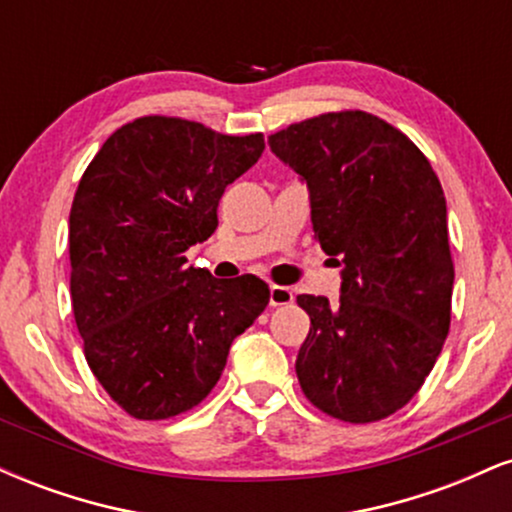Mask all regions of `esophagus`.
<instances>
[{"mask_svg": "<svg viewBox=\"0 0 512 512\" xmlns=\"http://www.w3.org/2000/svg\"><path fill=\"white\" fill-rule=\"evenodd\" d=\"M293 303V291L286 289V286H269V305L272 308H279V305H289Z\"/></svg>", "mask_w": 512, "mask_h": 512, "instance_id": "34e87169", "label": "esophagus"}]
</instances>
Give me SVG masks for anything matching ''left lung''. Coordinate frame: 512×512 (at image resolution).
Wrapping results in <instances>:
<instances>
[{"label": "left lung", "mask_w": 512, "mask_h": 512, "mask_svg": "<svg viewBox=\"0 0 512 512\" xmlns=\"http://www.w3.org/2000/svg\"><path fill=\"white\" fill-rule=\"evenodd\" d=\"M272 154L310 192L320 248L342 267V296H298L310 332L296 375L317 409L370 424L419 392L450 330L455 267L448 207L407 134L363 110L296 122Z\"/></svg>", "instance_id": "8db88e82"}]
</instances>
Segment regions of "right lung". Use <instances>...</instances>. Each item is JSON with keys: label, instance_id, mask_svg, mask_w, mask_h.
I'll return each mask as SVG.
<instances>
[{"label": "right lung", "instance_id": "1", "mask_svg": "<svg viewBox=\"0 0 512 512\" xmlns=\"http://www.w3.org/2000/svg\"><path fill=\"white\" fill-rule=\"evenodd\" d=\"M264 151L199 122H127L88 163L69 214L72 308L88 368L134 419L197 407L233 339L267 308L252 274L219 281L185 250L219 226V199Z\"/></svg>", "mask_w": 512, "mask_h": 512}]
</instances>
